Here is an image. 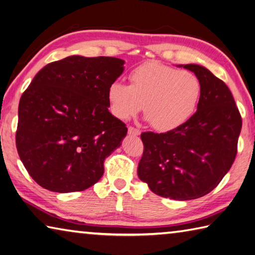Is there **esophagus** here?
<instances>
[{"label": "esophagus", "instance_id": "1", "mask_svg": "<svg viewBox=\"0 0 255 255\" xmlns=\"http://www.w3.org/2000/svg\"><path fill=\"white\" fill-rule=\"evenodd\" d=\"M128 133H129V135H131V136H139L140 130H139V129H136L133 127H129L128 128Z\"/></svg>", "mask_w": 255, "mask_h": 255}]
</instances>
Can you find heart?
Returning a JSON list of instances; mask_svg holds the SVG:
<instances>
[{"label":"heart","mask_w":255,"mask_h":255,"mask_svg":"<svg viewBox=\"0 0 255 255\" xmlns=\"http://www.w3.org/2000/svg\"><path fill=\"white\" fill-rule=\"evenodd\" d=\"M202 85L194 73L148 61L129 75V86L114 82L107 98L110 112L126 120L142 108L156 130L169 131L182 126L195 113Z\"/></svg>","instance_id":"obj_1"}]
</instances>
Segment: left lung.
<instances>
[{"label":"left lung","instance_id":"8db88e82","mask_svg":"<svg viewBox=\"0 0 255 255\" xmlns=\"http://www.w3.org/2000/svg\"><path fill=\"white\" fill-rule=\"evenodd\" d=\"M202 85L197 112L165 133H141L138 177L151 192L176 201L202 197L229 172L238 152L242 118L228 86L203 66L183 64Z\"/></svg>","mask_w":255,"mask_h":255}]
</instances>
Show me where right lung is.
Instances as JSON below:
<instances>
[{"label": "right lung", "mask_w": 255, "mask_h": 255, "mask_svg": "<svg viewBox=\"0 0 255 255\" xmlns=\"http://www.w3.org/2000/svg\"><path fill=\"white\" fill-rule=\"evenodd\" d=\"M118 58L71 55L36 73L18 104L20 159L40 186L80 192L104 175V161L127 135L109 113L107 91L124 72Z\"/></svg>", "instance_id": "1"}]
</instances>
